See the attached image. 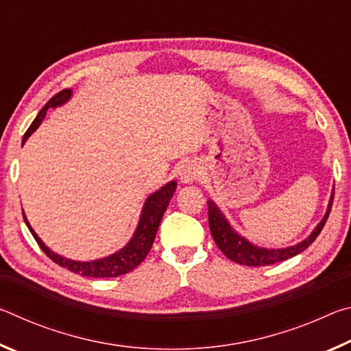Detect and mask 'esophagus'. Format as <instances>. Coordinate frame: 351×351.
Instances as JSON below:
<instances>
[{"label":"esophagus","mask_w":351,"mask_h":351,"mask_svg":"<svg viewBox=\"0 0 351 351\" xmlns=\"http://www.w3.org/2000/svg\"><path fill=\"white\" fill-rule=\"evenodd\" d=\"M198 176H199V170L197 164H187L181 171V181L186 184L197 181Z\"/></svg>","instance_id":"34e87169"}]
</instances>
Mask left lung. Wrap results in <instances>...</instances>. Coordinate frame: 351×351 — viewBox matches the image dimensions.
I'll list each match as a JSON object with an SVG mask.
<instances>
[{
	"label": "left lung",
	"mask_w": 351,
	"mask_h": 351,
	"mask_svg": "<svg viewBox=\"0 0 351 351\" xmlns=\"http://www.w3.org/2000/svg\"><path fill=\"white\" fill-rule=\"evenodd\" d=\"M332 198H335V190H332L331 193L328 210H326L322 221L317 224V228L313 230L311 235L308 237L306 240L291 247L261 249L251 245V243L243 239V237H240L232 228H230L228 219L224 218V215L219 212L217 204L213 203L212 199L207 201V210H209V228L213 237V241L217 243L219 251H221L229 260L245 266L274 265V263H278V261L288 260L291 257H294V255L300 254L302 251H305V249L317 239L320 230L324 229L326 219H328L331 206H332Z\"/></svg>",
	"instance_id": "left-lung-1"
}]
</instances>
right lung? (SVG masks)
Masks as SVG:
<instances>
[{
	"label": "right lung",
	"mask_w": 351,
	"mask_h": 351,
	"mask_svg": "<svg viewBox=\"0 0 351 351\" xmlns=\"http://www.w3.org/2000/svg\"><path fill=\"white\" fill-rule=\"evenodd\" d=\"M71 97V90H63L60 93H57L56 96H52L47 104L41 108L38 112V116L35 117V121L31 123V127L27 128V132L23 136V144H25L26 139L31 136L37 127L43 121L46 116V111L49 108H54V106H58L66 102V100ZM176 190V182L171 181L169 184H165L164 187H161L158 192H154L150 195L147 199V203L144 206V210H142V215L139 219L138 229L133 235V239L130 240L128 245L125 247H122L121 251L110 255V257L100 258V260H94V261H74V260H68L64 257H60L51 251L49 247L45 246V243L38 239V235L34 232L31 224L23 213V218H25V223L27 224L29 230L34 235L35 241L38 243V246L41 247L47 257H49L54 263H57L62 268H66L68 271L74 272V274L79 276H85V277H117L122 274H127V272L133 271L136 266L141 265L144 258L147 257V254L150 252V249L153 246L154 237H156L159 223H161L162 215L167 206L170 203L171 197H173Z\"/></svg>",
	"instance_id": "right-lung-1"
}]
</instances>
